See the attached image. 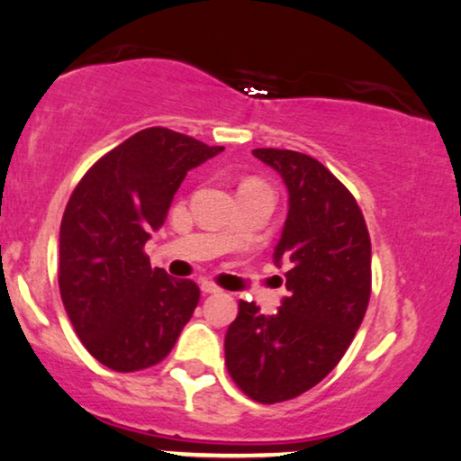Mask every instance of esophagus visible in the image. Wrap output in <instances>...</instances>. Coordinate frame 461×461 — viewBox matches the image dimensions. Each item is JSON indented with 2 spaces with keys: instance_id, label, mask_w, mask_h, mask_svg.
<instances>
[{
  "instance_id": "34e87169",
  "label": "esophagus",
  "mask_w": 461,
  "mask_h": 461,
  "mask_svg": "<svg viewBox=\"0 0 461 461\" xmlns=\"http://www.w3.org/2000/svg\"><path fill=\"white\" fill-rule=\"evenodd\" d=\"M200 288H203L204 294H219V293H223V290L219 288L217 284H212V282H203V284H200Z\"/></svg>"
}]
</instances>
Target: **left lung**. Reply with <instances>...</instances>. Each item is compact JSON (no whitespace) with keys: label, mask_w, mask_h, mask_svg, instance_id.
Here are the masks:
<instances>
[{"label":"left lung","mask_w":461,"mask_h":461,"mask_svg":"<svg viewBox=\"0 0 461 461\" xmlns=\"http://www.w3.org/2000/svg\"><path fill=\"white\" fill-rule=\"evenodd\" d=\"M282 175L290 209L274 258L286 261L276 315L240 301L225 334V366L240 391L271 405L326 378L347 353L372 294V242L357 200L309 154L257 148Z\"/></svg>","instance_id":"8db88e82"}]
</instances>
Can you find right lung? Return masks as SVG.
Returning a JSON list of instances; mask_svg holds the SVG:
<instances>
[{"instance_id": "obj_1", "label": "right lung", "mask_w": 461, "mask_h": 461, "mask_svg": "<svg viewBox=\"0 0 461 461\" xmlns=\"http://www.w3.org/2000/svg\"><path fill=\"white\" fill-rule=\"evenodd\" d=\"M223 150L167 127L141 129L89 167L60 225L58 286L83 347L114 372L163 361L200 288L152 267L144 246L163 228L190 168Z\"/></svg>"}]
</instances>
